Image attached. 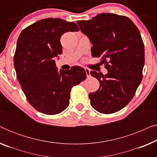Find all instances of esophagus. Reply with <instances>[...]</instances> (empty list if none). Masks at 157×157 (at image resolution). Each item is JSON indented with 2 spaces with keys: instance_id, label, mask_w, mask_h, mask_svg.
<instances>
[{
  "instance_id": "obj_1",
  "label": "esophagus",
  "mask_w": 157,
  "mask_h": 157,
  "mask_svg": "<svg viewBox=\"0 0 157 157\" xmlns=\"http://www.w3.org/2000/svg\"><path fill=\"white\" fill-rule=\"evenodd\" d=\"M84 69H85V71H86V76H87V77H90V76H91V74H90V69L89 68H84Z\"/></svg>"
}]
</instances>
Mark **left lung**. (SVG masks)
<instances>
[{
	"instance_id": "left-lung-1",
	"label": "left lung",
	"mask_w": 157,
	"mask_h": 157,
	"mask_svg": "<svg viewBox=\"0 0 157 157\" xmlns=\"http://www.w3.org/2000/svg\"><path fill=\"white\" fill-rule=\"evenodd\" d=\"M81 32L92 43L93 57H101L108 74L91 71L100 83L89 97L94 109L110 114L126 106L140 84L144 65V44L140 32L128 17L101 13L90 21H78Z\"/></svg>"
}]
</instances>
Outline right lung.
<instances>
[{"mask_svg":"<svg viewBox=\"0 0 157 157\" xmlns=\"http://www.w3.org/2000/svg\"><path fill=\"white\" fill-rule=\"evenodd\" d=\"M74 22L42 19L30 25L18 38L13 57L17 78L30 104L40 113L55 115L69 104L71 91L86 78L82 67L58 72L54 58L61 54V36L78 31Z\"/></svg>","mask_w":157,"mask_h":157,"instance_id":"right-lung-1","label":"right lung"}]
</instances>
